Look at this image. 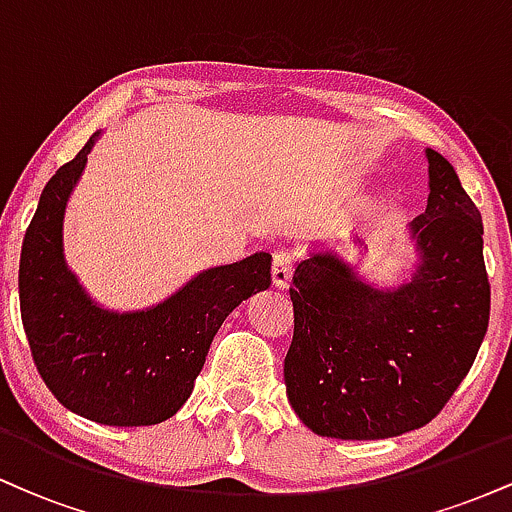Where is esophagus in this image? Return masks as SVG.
I'll list each match as a JSON object with an SVG mask.
<instances>
[{
	"instance_id": "obj_1",
	"label": "esophagus",
	"mask_w": 512,
	"mask_h": 512,
	"mask_svg": "<svg viewBox=\"0 0 512 512\" xmlns=\"http://www.w3.org/2000/svg\"><path fill=\"white\" fill-rule=\"evenodd\" d=\"M291 267H293V255L289 250H276L274 262H272V281L276 289H286L291 281Z\"/></svg>"
}]
</instances>
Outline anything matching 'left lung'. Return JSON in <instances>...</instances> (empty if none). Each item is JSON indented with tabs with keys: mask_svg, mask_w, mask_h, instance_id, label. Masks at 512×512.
Segmentation results:
<instances>
[{
	"mask_svg": "<svg viewBox=\"0 0 512 512\" xmlns=\"http://www.w3.org/2000/svg\"><path fill=\"white\" fill-rule=\"evenodd\" d=\"M428 204L409 223L411 279L375 289L337 252L293 274L286 395L317 436L395 438L426 426L472 368L489 327L481 214L448 158L426 149Z\"/></svg>",
	"mask_w": 512,
	"mask_h": 512,
	"instance_id": "obj_1",
	"label": "left lung"
}]
</instances>
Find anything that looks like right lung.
Wrapping results in <instances>:
<instances>
[{
    "instance_id": "obj_1",
    "label": "right lung",
    "mask_w": 512,
    "mask_h": 512,
    "mask_svg": "<svg viewBox=\"0 0 512 512\" xmlns=\"http://www.w3.org/2000/svg\"><path fill=\"white\" fill-rule=\"evenodd\" d=\"M101 132L45 185L19 264L21 320L40 378L62 407L105 426H151L190 397L228 313L272 284V255L199 272L166 301L115 313L67 267L64 209Z\"/></svg>"
}]
</instances>
